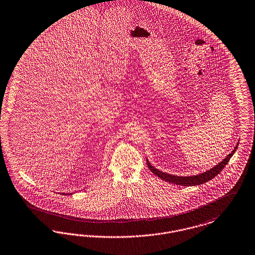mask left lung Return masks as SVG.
<instances>
[{
	"mask_svg": "<svg viewBox=\"0 0 255 255\" xmlns=\"http://www.w3.org/2000/svg\"><path fill=\"white\" fill-rule=\"evenodd\" d=\"M237 146H238V143L235 146L234 151L230 153V154H228L226 158H224L220 163H218L216 166H214V168L210 169L209 171H206L204 173H200V174H196V175H193V176H177V175H173V174H170V173H163V172L155 169L153 166H152L150 162L148 161V159L146 161H147L148 168L155 175H157L159 178H161L162 180H165V181H167L169 183L175 184V185L195 186V185H200V184L205 183V182L213 179L218 173H220L224 169L225 166L230 161V159L233 156V154L235 153V151L237 149Z\"/></svg>",
	"mask_w": 255,
	"mask_h": 255,
	"instance_id": "8db88e82",
	"label": "left lung"
}]
</instances>
